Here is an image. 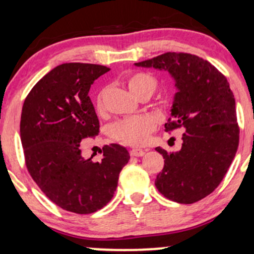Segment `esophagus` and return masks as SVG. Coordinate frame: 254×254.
<instances>
[{
  "mask_svg": "<svg viewBox=\"0 0 254 254\" xmlns=\"http://www.w3.org/2000/svg\"><path fill=\"white\" fill-rule=\"evenodd\" d=\"M145 151L143 149H131L130 150V155L131 156H143Z\"/></svg>",
  "mask_w": 254,
  "mask_h": 254,
  "instance_id": "obj_1",
  "label": "esophagus"
}]
</instances>
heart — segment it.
I'll list each match as a JSON object with an SVG mask.
<instances>
[{
    "instance_id": "obj_1",
    "label": "heart",
    "mask_w": 254,
    "mask_h": 254,
    "mask_svg": "<svg viewBox=\"0 0 254 254\" xmlns=\"http://www.w3.org/2000/svg\"><path fill=\"white\" fill-rule=\"evenodd\" d=\"M127 88L137 98L150 97L156 89V80L145 72H133L125 78ZM98 110H103L101 98H98ZM154 127L153 118L148 116H136L132 118H125L116 122L110 127L109 135L116 141L130 145H139L144 143Z\"/></svg>"
}]
</instances>
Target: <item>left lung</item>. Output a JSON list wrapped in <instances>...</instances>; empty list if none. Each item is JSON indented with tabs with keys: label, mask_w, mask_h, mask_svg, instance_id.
Instances as JSON below:
<instances>
[{
	"label": "left lung",
	"mask_w": 254,
	"mask_h": 254,
	"mask_svg": "<svg viewBox=\"0 0 254 254\" xmlns=\"http://www.w3.org/2000/svg\"><path fill=\"white\" fill-rule=\"evenodd\" d=\"M167 71L177 93L165 130L182 127V149L168 153L156 176L160 193L173 202L192 204L210 194L222 182L239 145L235 99L227 78L203 58L167 52L135 63Z\"/></svg>",
	"instance_id": "1"
}]
</instances>
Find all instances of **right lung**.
I'll use <instances>...</instances> for the list:
<instances>
[{
	"label": "right lung",
	"mask_w": 254,
	"mask_h": 254,
	"mask_svg": "<svg viewBox=\"0 0 254 254\" xmlns=\"http://www.w3.org/2000/svg\"><path fill=\"white\" fill-rule=\"evenodd\" d=\"M107 66L64 63L49 71L25 99L20 137L31 177L49 199L66 211L92 214L112 199L127 148L105 145L101 161L81 155L80 142L99 132L88 95Z\"/></svg>",
	"instance_id": "obj_1"
}]
</instances>
